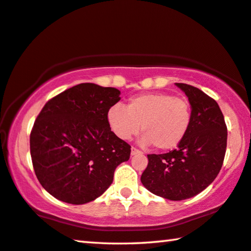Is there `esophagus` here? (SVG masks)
I'll use <instances>...</instances> for the list:
<instances>
[{
  "label": "esophagus",
  "mask_w": 251,
  "mask_h": 251,
  "mask_svg": "<svg viewBox=\"0 0 251 251\" xmlns=\"http://www.w3.org/2000/svg\"><path fill=\"white\" fill-rule=\"evenodd\" d=\"M140 153H141V151L135 149V147H132V149H130V154H132V155H136V154H140Z\"/></svg>",
  "instance_id": "1"
}]
</instances>
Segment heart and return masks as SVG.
Returning <instances> with one entry per match:
<instances>
[{
    "instance_id": "obj_1",
    "label": "heart",
    "mask_w": 251,
    "mask_h": 251,
    "mask_svg": "<svg viewBox=\"0 0 251 251\" xmlns=\"http://www.w3.org/2000/svg\"><path fill=\"white\" fill-rule=\"evenodd\" d=\"M107 122L111 132L123 141L130 140L142 129V145L170 151L180 145L189 133L192 109L184 98L165 93L142 94L130 98L126 108L118 104L111 106Z\"/></svg>"
}]
</instances>
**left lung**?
Instances as JSON below:
<instances>
[{
    "instance_id": "1",
    "label": "left lung",
    "mask_w": 251,
    "mask_h": 251,
    "mask_svg": "<svg viewBox=\"0 0 251 251\" xmlns=\"http://www.w3.org/2000/svg\"><path fill=\"white\" fill-rule=\"evenodd\" d=\"M192 109L184 140L165 154H150L141 176L143 185L158 197L185 200L202 192L220 172L226 149V126L217 101L196 87L176 83Z\"/></svg>"
}]
</instances>
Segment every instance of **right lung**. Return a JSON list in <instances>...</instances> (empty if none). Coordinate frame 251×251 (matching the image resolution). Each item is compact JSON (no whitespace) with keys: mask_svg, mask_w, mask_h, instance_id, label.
<instances>
[{"mask_svg":"<svg viewBox=\"0 0 251 251\" xmlns=\"http://www.w3.org/2000/svg\"><path fill=\"white\" fill-rule=\"evenodd\" d=\"M119 95L111 87L79 83L40 111L30 135L31 158L39 182L58 200L94 201L113 183L117 166L129 160L130 146L107 122Z\"/></svg>","mask_w":251,"mask_h":251,"instance_id":"1","label":"right lung"}]
</instances>
